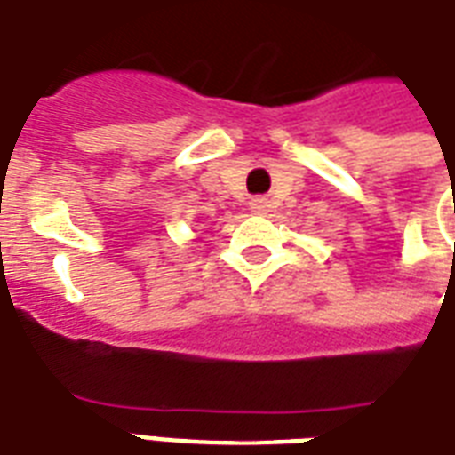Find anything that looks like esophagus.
I'll use <instances>...</instances> for the list:
<instances>
[{
    "mask_svg": "<svg viewBox=\"0 0 455 455\" xmlns=\"http://www.w3.org/2000/svg\"><path fill=\"white\" fill-rule=\"evenodd\" d=\"M269 200L267 198H252L250 200V210H252V212L255 214H267L269 212Z\"/></svg>",
    "mask_w": 455,
    "mask_h": 455,
    "instance_id": "1",
    "label": "esophagus"
}]
</instances>
